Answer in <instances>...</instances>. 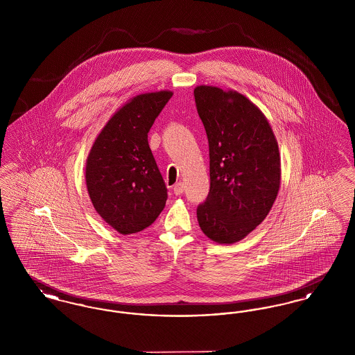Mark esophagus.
Here are the masks:
<instances>
[{
	"label": "esophagus",
	"instance_id": "1",
	"mask_svg": "<svg viewBox=\"0 0 355 355\" xmlns=\"http://www.w3.org/2000/svg\"><path fill=\"white\" fill-rule=\"evenodd\" d=\"M184 190H185V187H184L182 182H178V184H175L174 187H173V191H174L175 196H181L184 193Z\"/></svg>",
	"mask_w": 355,
	"mask_h": 355
}]
</instances>
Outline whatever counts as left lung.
<instances>
[{
    "label": "left lung",
    "mask_w": 355,
    "mask_h": 355,
    "mask_svg": "<svg viewBox=\"0 0 355 355\" xmlns=\"http://www.w3.org/2000/svg\"><path fill=\"white\" fill-rule=\"evenodd\" d=\"M194 98L210 157V191L197 218L205 236L234 243L266 218L277 198L278 144L263 113L245 96L201 85Z\"/></svg>",
    "instance_id": "obj_1"
}]
</instances>
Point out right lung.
<instances>
[{
	"label": "right lung",
	"mask_w": 355,
	"mask_h": 355,
	"mask_svg": "<svg viewBox=\"0 0 355 355\" xmlns=\"http://www.w3.org/2000/svg\"><path fill=\"white\" fill-rule=\"evenodd\" d=\"M169 90L125 103L103 126L86 159V186L96 211L121 234L150 226L164 210L168 189L148 133L171 98Z\"/></svg>",
	"instance_id": "add662e5"
}]
</instances>
